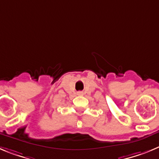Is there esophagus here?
<instances>
[{"instance_id": "esophagus-1", "label": "esophagus", "mask_w": 159, "mask_h": 159, "mask_svg": "<svg viewBox=\"0 0 159 159\" xmlns=\"http://www.w3.org/2000/svg\"><path fill=\"white\" fill-rule=\"evenodd\" d=\"M78 94H79V95H81V93H78Z\"/></svg>"}]
</instances>
